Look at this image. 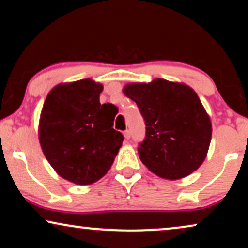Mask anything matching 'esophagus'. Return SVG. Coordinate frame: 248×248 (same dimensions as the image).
<instances>
[{
    "label": "esophagus",
    "instance_id": "obj_1",
    "mask_svg": "<svg viewBox=\"0 0 248 248\" xmlns=\"http://www.w3.org/2000/svg\"><path fill=\"white\" fill-rule=\"evenodd\" d=\"M123 134H124V138L126 139V140H128V139L131 138V132H130V130L124 131V132H123Z\"/></svg>",
    "mask_w": 248,
    "mask_h": 248
}]
</instances>
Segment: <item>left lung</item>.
Returning <instances> with one entry per match:
<instances>
[{"instance_id": "obj_1", "label": "left lung", "mask_w": 248, "mask_h": 248, "mask_svg": "<svg viewBox=\"0 0 248 248\" xmlns=\"http://www.w3.org/2000/svg\"><path fill=\"white\" fill-rule=\"evenodd\" d=\"M123 93L137 103L145 121V139L138 152L149 170L175 181L202 165L212 125L191 87L158 78L149 83H128Z\"/></svg>"}]
</instances>
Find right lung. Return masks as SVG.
<instances>
[{
  "mask_svg": "<svg viewBox=\"0 0 248 248\" xmlns=\"http://www.w3.org/2000/svg\"><path fill=\"white\" fill-rule=\"evenodd\" d=\"M103 84L91 79L60 83L47 94L39 118L42 150L61 177L90 185L109 170L124 137L113 128L115 114L101 105Z\"/></svg>",
  "mask_w": 248,
  "mask_h": 248,
  "instance_id": "add662e5",
  "label": "right lung"
}]
</instances>
